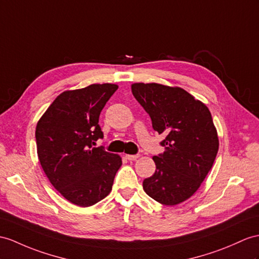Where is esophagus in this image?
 Returning a JSON list of instances; mask_svg holds the SVG:
<instances>
[{
  "label": "esophagus",
  "instance_id": "34e87169",
  "mask_svg": "<svg viewBox=\"0 0 259 259\" xmlns=\"http://www.w3.org/2000/svg\"><path fill=\"white\" fill-rule=\"evenodd\" d=\"M126 159L128 160H136L138 157H140V155H126Z\"/></svg>",
  "mask_w": 259,
  "mask_h": 259
}]
</instances>
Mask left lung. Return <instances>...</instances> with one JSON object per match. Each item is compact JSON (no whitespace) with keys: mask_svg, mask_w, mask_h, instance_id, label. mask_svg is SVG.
I'll return each instance as SVG.
<instances>
[{"mask_svg":"<svg viewBox=\"0 0 259 259\" xmlns=\"http://www.w3.org/2000/svg\"><path fill=\"white\" fill-rule=\"evenodd\" d=\"M131 88L153 128L166 135L165 151L153 157L156 171L144 180V191L160 204H179L197 192L217 157L219 137L211 112L179 87L140 82Z\"/></svg>","mask_w":259,"mask_h":259,"instance_id":"obj_1","label":"left lung"}]
</instances>
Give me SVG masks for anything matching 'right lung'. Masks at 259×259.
Masks as SVG:
<instances>
[{
	"label": "right lung",
	"instance_id": "obj_1",
	"mask_svg": "<svg viewBox=\"0 0 259 259\" xmlns=\"http://www.w3.org/2000/svg\"><path fill=\"white\" fill-rule=\"evenodd\" d=\"M117 84H91L60 93L36 125L37 155L50 184L69 202L81 207L108 195L122 158L101 147L100 113Z\"/></svg>",
	"mask_w": 259,
	"mask_h": 259
}]
</instances>
